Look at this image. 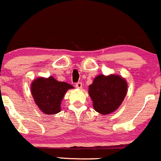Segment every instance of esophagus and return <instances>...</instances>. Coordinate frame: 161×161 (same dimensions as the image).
<instances>
[{
  "label": "esophagus",
  "instance_id": "34e87169",
  "mask_svg": "<svg viewBox=\"0 0 161 161\" xmlns=\"http://www.w3.org/2000/svg\"><path fill=\"white\" fill-rule=\"evenodd\" d=\"M75 87H76L77 89H82V82H77V83L75 84Z\"/></svg>",
  "mask_w": 161,
  "mask_h": 161
}]
</instances>
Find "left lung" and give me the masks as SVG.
<instances>
[{"label":"left lung","mask_w":161,"mask_h":161,"mask_svg":"<svg viewBox=\"0 0 161 161\" xmlns=\"http://www.w3.org/2000/svg\"><path fill=\"white\" fill-rule=\"evenodd\" d=\"M128 84L124 78L118 75H99L89 87V94L93 108L101 114L114 112L126 96Z\"/></svg>","instance_id":"obj_1"}]
</instances>
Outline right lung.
Masks as SVG:
<instances>
[{
	"instance_id": "obj_1",
	"label": "right lung",
	"mask_w": 161,
	"mask_h": 161,
	"mask_svg": "<svg viewBox=\"0 0 161 161\" xmlns=\"http://www.w3.org/2000/svg\"><path fill=\"white\" fill-rule=\"evenodd\" d=\"M72 85L59 82L53 76L40 77L31 83V93L35 103L46 114H54L61 110V102Z\"/></svg>"
}]
</instances>
